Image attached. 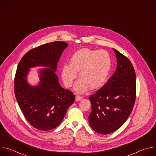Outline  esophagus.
Here are the masks:
<instances>
[{"instance_id": "1", "label": "esophagus", "mask_w": 156, "mask_h": 156, "mask_svg": "<svg viewBox=\"0 0 156 156\" xmlns=\"http://www.w3.org/2000/svg\"><path fill=\"white\" fill-rule=\"evenodd\" d=\"M83 99V98L82 97H81V96H76V98H75V100H76V102H78V101H80L81 99Z\"/></svg>"}]
</instances>
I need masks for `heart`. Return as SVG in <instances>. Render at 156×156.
<instances>
[{
  "mask_svg": "<svg viewBox=\"0 0 156 156\" xmlns=\"http://www.w3.org/2000/svg\"><path fill=\"white\" fill-rule=\"evenodd\" d=\"M112 58L104 50L83 48L76 52L70 58V64H64L61 69V76L66 87L72 86L78 73L81 78L75 84L74 90L83 93L90 87L91 90L101 87L108 80Z\"/></svg>",
  "mask_w": 156,
  "mask_h": 156,
  "instance_id": "b5f03b06",
  "label": "heart"
}]
</instances>
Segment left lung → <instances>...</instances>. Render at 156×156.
I'll use <instances>...</instances> for the list:
<instances>
[{
	"instance_id": "1",
	"label": "left lung",
	"mask_w": 156,
	"mask_h": 156,
	"mask_svg": "<svg viewBox=\"0 0 156 156\" xmlns=\"http://www.w3.org/2000/svg\"><path fill=\"white\" fill-rule=\"evenodd\" d=\"M117 69L100 90L90 97L91 112L89 123L102 135L119 129L129 117L136 98V74L129 60L113 49Z\"/></svg>"
}]
</instances>
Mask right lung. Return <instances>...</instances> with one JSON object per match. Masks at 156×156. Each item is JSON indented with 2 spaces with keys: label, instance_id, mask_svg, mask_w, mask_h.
Instances as JSON below:
<instances>
[{
  "label": "right lung",
  "instance_id": "right-lung-1",
  "mask_svg": "<svg viewBox=\"0 0 156 156\" xmlns=\"http://www.w3.org/2000/svg\"><path fill=\"white\" fill-rule=\"evenodd\" d=\"M68 44L55 41L28 52L21 59L15 77V98L28 122L39 130H51L62 122L75 95L61 87L55 75L57 63ZM38 69L40 82L32 86L27 81L30 69Z\"/></svg>",
  "mask_w": 156,
  "mask_h": 156
}]
</instances>
